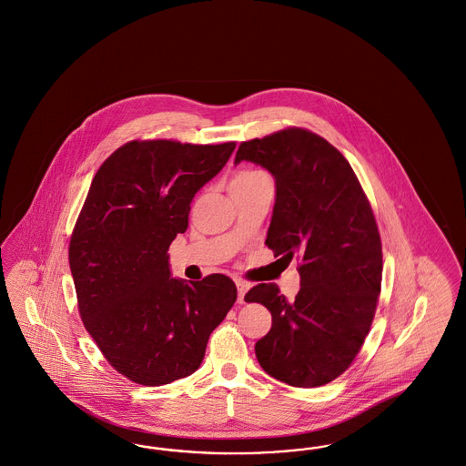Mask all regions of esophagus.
I'll list each match as a JSON object with an SVG mask.
<instances>
[{
	"label": "esophagus",
	"mask_w": 466,
	"mask_h": 466,
	"mask_svg": "<svg viewBox=\"0 0 466 466\" xmlns=\"http://www.w3.org/2000/svg\"><path fill=\"white\" fill-rule=\"evenodd\" d=\"M237 289H238V303H245V294L248 292V289H250V284H247V282H243V280H237Z\"/></svg>",
	"instance_id": "obj_1"
}]
</instances>
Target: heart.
Listing matches in <instances>:
<instances>
[{"mask_svg":"<svg viewBox=\"0 0 466 466\" xmlns=\"http://www.w3.org/2000/svg\"><path fill=\"white\" fill-rule=\"evenodd\" d=\"M258 176H264L263 172H258V170H247V172H240L233 181H243V179H252V177H258Z\"/></svg>","mask_w":466,"mask_h":466,"instance_id":"heart-1","label":"heart"}]
</instances>
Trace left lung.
Here are the masks:
<instances>
[{"mask_svg": "<svg viewBox=\"0 0 466 466\" xmlns=\"http://www.w3.org/2000/svg\"><path fill=\"white\" fill-rule=\"evenodd\" d=\"M256 163L275 179L266 245L299 259L301 289L289 301L273 284L245 296L271 313L256 357L271 378L298 388L330 383L353 362L381 290L383 252L372 208L343 155L320 136L287 128L242 142L235 165Z\"/></svg>", "mask_w": 466, "mask_h": 466, "instance_id": "8db88e82", "label": "left lung"}]
</instances>
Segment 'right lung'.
<instances>
[{
  "label": "right lung",
  "mask_w": 466,
  "mask_h": 466,
  "mask_svg": "<svg viewBox=\"0 0 466 466\" xmlns=\"http://www.w3.org/2000/svg\"><path fill=\"white\" fill-rule=\"evenodd\" d=\"M235 142H128L97 170L69 243L81 320L106 360L134 383L193 374L208 336L237 301L224 275L172 279L168 247L187 229L195 195Z\"/></svg>",
  "instance_id": "right-lung-1"
}]
</instances>
